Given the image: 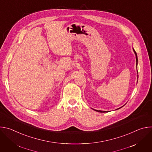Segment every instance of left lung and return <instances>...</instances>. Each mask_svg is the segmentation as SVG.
Segmentation results:
<instances>
[{
    "label": "left lung",
    "instance_id": "1",
    "mask_svg": "<svg viewBox=\"0 0 152 152\" xmlns=\"http://www.w3.org/2000/svg\"><path fill=\"white\" fill-rule=\"evenodd\" d=\"M133 50H134V53H135V56H136V61H137V64H138V58H137V52H135V50H134V49L133 48ZM123 107V106H122ZM120 107H119V108H118V109H117V110H118V109H120ZM94 110V109H93ZM94 111H97V112H99V113H106V112H108V111H99V110H94Z\"/></svg>",
    "mask_w": 152,
    "mask_h": 152
}]
</instances>
